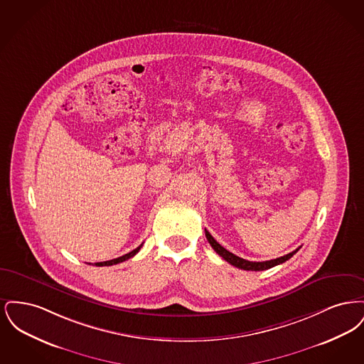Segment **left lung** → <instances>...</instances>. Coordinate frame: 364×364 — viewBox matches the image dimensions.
<instances>
[{
	"label": "left lung",
	"instance_id": "left-lung-1",
	"mask_svg": "<svg viewBox=\"0 0 364 364\" xmlns=\"http://www.w3.org/2000/svg\"><path fill=\"white\" fill-rule=\"evenodd\" d=\"M205 232H206V237H208V242H210V245L214 248V251H215L220 257H223L228 263H230V264H233V266H236V267H239V269H242V270H251V272L267 270V269H270V267L277 266L279 263H284V262L291 259L294 254L299 251V248H300V247H299L297 250H294V251L287 254V255H284V257H279L277 259L266 260V262H250V260L242 259L240 257H236L235 254L229 252L228 250H225L220 242H217V240L208 233V230H205Z\"/></svg>",
	"mask_w": 364,
	"mask_h": 364
}]
</instances>
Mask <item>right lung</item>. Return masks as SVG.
Wrapping results in <instances>:
<instances>
[{
	"label": "right lung",
	"instance_id": "add662e5",
	"mask_svg": "<svg viewBox=\"0 0 364 364\" xmlns=\"http://www.w3.org/2000/svg\"><path fill=\"white\" fill-rule=\"evenodd\" d=\"M141 245H143V244H140L138 248H135L134 251H131V252H128V254L122 255V257H120V258H116V259L112 260H106V262H97V263H95V266H112V264H117V263H122V262H124V260L129 259V258L135 257V255L138 254L139 250L141 248Z\"/></svg>",
	"mask_w": 364,
	"mask_h": 364
}]
</instances>
